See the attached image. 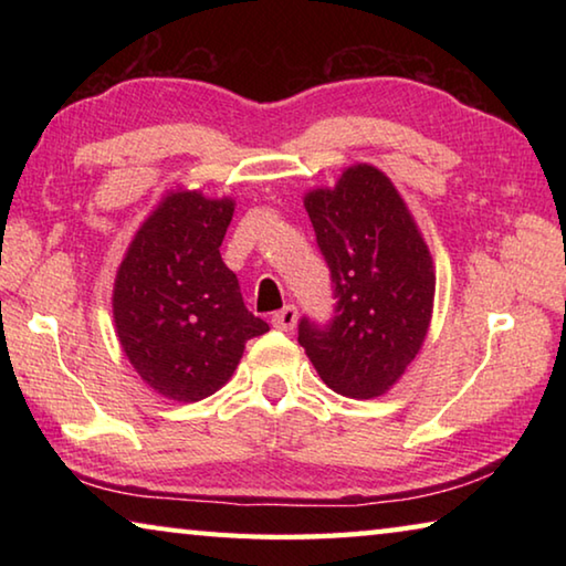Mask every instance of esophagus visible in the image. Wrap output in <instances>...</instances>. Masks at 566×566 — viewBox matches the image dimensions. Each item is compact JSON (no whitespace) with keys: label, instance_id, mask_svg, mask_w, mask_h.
Instances as JSON below:
<instances>
[{"label":"esophagus","instance_id":"34e87169","mask_svg":"<svg viewBox=\"0 0 566 566\" xmlns=\"http://www.w3.org/2000/svg\"><path fill=\"white\" fill-rule=\"evenodd\" d=\"M296 317H300V314H296V306H284V310H280L272 317V324L276 329H282V332H292L294 327H296Z\"/></svg>","mask_w":566,"mask_h":566}]
</instances>
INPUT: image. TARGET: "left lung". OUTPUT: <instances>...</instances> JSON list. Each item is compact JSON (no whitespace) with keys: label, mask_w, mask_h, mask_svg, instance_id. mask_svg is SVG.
<instances>
[{"label":"left lung","mask_w":566,"mask_h":566,"mask_svg":"<svg viewBox=\"0 0 566 566\" xmlns=\"http://www.w3.org/2000/svg\"><path fill=\"white\" fill-rule=\"evenodd\" d=\"M304 209L329 264L337 314L324 329L302 319L300 344L337 395H387L432 322L437 274L424 237L391 179L371 165L310 189Z\"/></svg>","instance_id":"8db88e82"}]
</instances>
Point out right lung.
Returning a JSON list of instances; mask_svg holds the SVG:
<instances>
[{"instance_id": "obj_1", "label": "right lung", "mask_w": 566, "mask_h": 566, "mask_svg": "<svg viewBox=\"0 0 566 566\" xmlns=\"http://www.w3.org/2000/svg\"><path fill=\"white\" fill-rule=\"evenodd\" d=\"M232 197L169 189L139 224L114 276V329L134 371L157 395L199 401L232 379L247 339L270 324L244 306L219 254Z\"/></svg>"}]
</instances>
